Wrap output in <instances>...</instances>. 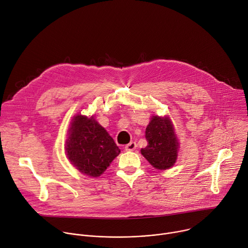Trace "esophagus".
Returning a JSON list of instances; mask_svg holds the SVG:
<instances>
[{
	"instance_id": "34e87169",
	"label": "esophagus",
	"mask_w": 248,
	"mask_h": 248,
	"mask_svg": "<svg viewBox=\"0 0 248 248\" xmlns=\"http://www.w3.org/2000/svg\"><path fill=\"white\" fill-rule=\"evenodd\" d=\"M136 148V143L135 142H130L127 145L124 146V150L127 152H132Z\"/></svg>"
}]
</instances>
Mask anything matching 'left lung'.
<instances>
[{
    "instance_id": "left-lung-1",
    "label": "left lung",
    "mask_w": 248,
    "mask_h": 248,
    "mask_svg": "<svg viewBox=\"0 0 248 248\" xmlns=\"http://www.w3.org/2000/svg\"><path fill=\"white\" fill-rule=\"evenodd\" d=\"M145 133L148 145L141 149L143 156L155 170L172 168L177 159L179 143L170 118L153 116Z\"/></svg>"
}]
</instances>
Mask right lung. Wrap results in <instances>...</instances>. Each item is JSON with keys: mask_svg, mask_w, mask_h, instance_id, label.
I'll list each match as a JSON object with an SVG mask.
<instances>
[{"mask_svg": "<svg viewBox=\"0 0 248 248\" xmlns=\"http://www.w3.org/2000/svg\"><path fill=\"white\" fill-rule=\"evenodd\" d=\"M66 155L82 174L98 177L121 153L114 139L93 117L76 115L66 140Z\"/></svg>", "mask_w": 248, "mask_h": 248, "instance_id": "add662e5", "label": "right lung"}]
</instances>
